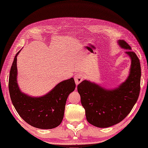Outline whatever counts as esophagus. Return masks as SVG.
<instances>
[{
  "label": "esophagus",
  "mask_w": 148,
  "mask_h": 148,
  "mask_svg": "<svg viewBox=\"0 0 148 148\" xmlns=\"http://www.w3.org/2000/svg\"><path fill=\"white\" fill-rule=\"evenodd\" d=\"M74 79L76 84L78 85V84L81 83L82 82V80L84 79V76L82 73H77L74 77Z\"/></svg>",
  "instance_id": "34e87169"
}]
</instances>
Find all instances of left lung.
I'll list each match as a JSON object with an SVG mask.
<instances>
[{
	"instance_id": "8db88e82",
	"label": "left lung",
	"mask_w": 148,
	"mask_h": 148,
	"mask_svg": "<svg viewBox=\"0 0 148 148\" xmlns=\"http://www.w3.org/2000/svg\"><path fill=\"white\" fill-rule=\"evenodd\" d=\"M120 46L131 58L128 78L119 88L106 89L94 83L84 80L77 86L88 122L99 128L117 124L130 112L140 91L141 66L136 53L124 40H119Z\"/></svg>"
}]
</instances>
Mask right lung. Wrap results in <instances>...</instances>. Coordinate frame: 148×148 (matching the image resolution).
<instances>
[{
    "label": "right lung",
    "instance_id": "add662e5",
    "mask_svg": "<svg viewBox=\"0 0 148 148\" xmlns=\"http://www.w3.org/2000/svg\"><path fill=\"white\" fill-rule=\"evenodd\" d=\"M21 50L16 53L10 71L8 89L12 104L20 117L31 126L40 129L56 128L63 120L67 97L75 89L74 79L59 83L41 97L25 95L20 90L16 81V57Z\"/></svg>",
    "mask_w": 148,
    "mask_h": 148
}]
</instances>
